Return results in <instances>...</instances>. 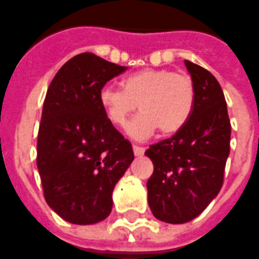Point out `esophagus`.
<instances>
[{
    "mask_svg": "<svg viewBox=\"0 0 259 259\" xmlns=\"http://www.w3.org/2000/svg\"><path fill=\"white\" fill-rule=\"evenodd\" d=\"M134 154H135L136 156H142V155L144 154V148L140 146H136V144H134Z\"/></svg>",
    "mask_w": 259,
    "mask_h": 259,
    "instance_id": "esophagus-1",
    "label": "esophagus"
}]
</instances>
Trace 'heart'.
Returning <instances> with one entry per match:
<instances>
[{"label": "heart", "mask_w": 259, "mask_h": 259, "mask_svg": "<svg viewBox=\"0 0 259 259\" xmlns=\"http://www.w3.org/2000/svg\"><path fill=\"white\" fill-rule=\"evenodd\" d=\"M121 88L107 85L99 101L109 121L125 127L138 108L127 132L134 139L150 138L160 130L164 135L181 131L191 117L195 105V88L186 74L169 69H143L123 78Z\"/></svg>", "instance_id": "obj_1"}]
</instances>
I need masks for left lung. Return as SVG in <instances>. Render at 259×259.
Returning a JSON list of instances; mask_svg holds the SVG:
<instances>
[{"mask_svg":"<svg viewBox=\"0 0 259 259\" xmlns=\"http://www.w3.org/2000/svg\"><path fill=\"white\" fill-rule=\"evenodd\" d=\"M185 64L195 88L191 117L181 131L146 151L154 164L147 182L151 211L172 225L196 218L218 195L230 154V119L218 80L200 65Z\"/></svg>","mask_w":259,"mask_h":259,"instance_id":"left-lung-1","label":"left lung"}]
</instances>
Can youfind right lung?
<instances>
[{
	"label": "right lung",
	"instance_id": "right-lung-1",
	"mask_svg": "<svg viewBox=\"0 0 259 259\" xmlns=\"http://www.w3.org/2000/svg\"><path fill=\"white\" fill-rule=\"evenodd\" d=\"M127 71L94 53L60 68L48 88L37 136V168L49 207L74 225H94L112 210V192L134 160L131 143L99 101L103 87Z\"/></svg>",
	"mask_w": 259,
	"mask_h": 259
}]
</instances>
